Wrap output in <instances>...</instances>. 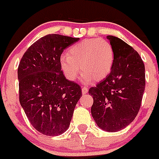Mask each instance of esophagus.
<instances>
[{"mask_svg":"<svg viewBox=\"0 0 159 159\" xmlns=\"http://www.w3.org/2000/svg\"><path fill=\"white\" fill-rule=\"evenodd\" d=\"M88 89H87L86 87H83L82 88V93H83V95H84V94H86L87 93H88Z\"/></svg>","mask_w":159,"mask_h":159,"instance_id":"esophagus-1","label":"esophagus"}]
</instances>
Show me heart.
<instances>
[{
  "instance_id": "1",
  "label": "heart",
  "mask_w": 159,
  "mask_h": 159,
  "mask_svg": "<svg viewBox=\"0 0 159 159\" xmlns=\"http://www.w3.org/2000/svg\"><path fill=\"white\" fill-rule=\"evenodd\" d=\"M59 62L69 80H75L82 70V82L89 84L94 79L104 78L110 72L114 63V51L104 39H85L70 47L67 55L60 57Z\"/></svg>"
}]
</instances>
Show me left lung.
I'll return each mask as SVG.
<instances>
[{
	"label": "left lung",
	"mask_w": 159,
	"mask_h": 159,
	"mask_svg": "<svg viewBox=\"0 0 159 159\" xmlns=\"http://www.w3.org/2000/svg\"><path fill=\"white\" fill-rule=\"evenodd\" d=\"M107 39L114 51L109 74L89 89L93 96L92 116L99 128L116 132L131 124L140 109L146 86L145 65L132 47L117 37Z\"/></svg>",
	"instance_id": "1"
}]
</instances>
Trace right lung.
I'll return each instance as SVG.
<instances>
[{
    "label": "right lung",
    "mask_w": 159,
    "mask_h": 159,
    "mask_svg": "<svg viewBox=\"0 0 159 159\" xmlns=\"http://www.w3.org/2000/svg\"><path fill=\"white\" fill-rule=\"evenodd\" d=\"M80 40L48 34L28 48L17 69L19 100L30 124L41 134L58 136L70 125L80 87L61 70V55Z\"/></svg>",
    "instance_id": "1"
}]
</instances>
